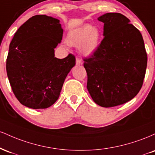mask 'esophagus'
Instances as JSON below:
<instances>
[{
	"label": "esophagus",
	"mask_w": 155,
	"mask_h": 155,
	"mask_svg": "<svg viewBox=\"0 0 155 155\" xmlns=\"http://www.w3.org/2000/svg\"><path fill=\"white\" fill-rule=\"evenodd\" d=\"M82 61H81V60L79 59V58H76V64L77 65H82Z\"/></svg>",
	"instance_id": "34e87169"
}]
</instances>
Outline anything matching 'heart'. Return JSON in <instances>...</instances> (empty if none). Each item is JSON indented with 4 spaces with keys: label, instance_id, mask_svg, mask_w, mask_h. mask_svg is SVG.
Instances as JSON below:
<instances>
[{
    "label": "heart",
    "instance_id": "1",
    "mask_svg": "<svg viewBox=\"0 0 155 155\" xmlns=\"http://www.w3.org/2000/svg\"><path fill=\"white\" fill-rule=\"evenodd\" d=\"M102 33L99 28L91 25H84L73 30L68 33L67 43L72 47H79L83 56L91 57L97 50L101 41Z\"/></svg>",
    "mask_w": 155,
    "mask_h": 155
}]
</instances>
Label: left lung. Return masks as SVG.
Here are the masks:
<instances>
[{
  "instance_id": "8db88e82",
  "label": "left lung",
  "mask_w": 155,
  "mask_h": 155,
  "mask_svg": "<svg viewBox=\"0 0 155 155\" xmlns=\"http://www.w3.org/2000/svg\"><path fill=\"white\" fill-rule=\"evenodd\" d=\"M104 36L97 50L84 60L89 93L96 104L105 108L132 100L140 91L147 65L143 37L130 19L120 13H106Z\"/></svg>"
}]
</instances>
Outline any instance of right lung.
I'll return each mask as SVG.
<instances>
[{"mask_svg": "<svg viewBox=\"0 0 155 155\" xmlns=\"http://www.w3.org/2000/svg\"><path fill=\"white\" fill-rule=\"evenodd\" d=\"M63 30L60 20L35 15L16 32L9 45L6 72L10 85L21 104L47 108L56 102L65 78L75 65V57H54Z\"/></svg>", "mask_w": 155, "mask_h": 155, "instance_id": "add662e5", "label": "right lung"}]
</instances>
